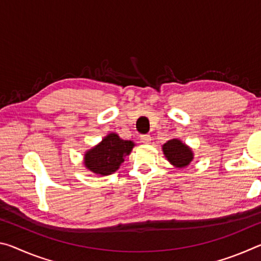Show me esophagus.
I'll use <instances>...</instances> for the list:
<instances>
[{"mask_svg":"<svg viewBox=\"0 0 261 261\" xmlns=\"http://www.w3.org/2000/svg\"><path fill=\"white\" fill-rule=\"evenodd\" d=\"M140 139H141V141H143L144 144H149V143H151V140H152L151 136H149V135H141L140 136Z\"/></svg>","mask_w":261,"mask_h":261,"instance_id":"esophagus-1","label":"esophagus"}]
</instances>
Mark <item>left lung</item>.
Wrapping results in <instances>:
<instances>
[{"label":"left lung","instance_id":"left-lung-1","mask_svg":"<svg viewBox=\"0 0 261 261\" xmlns=\"http://www.w3.org/2000/svg\"><path fill=\"white\" fill-rule=\"evenodd\" d=\"M162 148L168 161L176 167H187L193 159L191 149L178 139L168 140Z\"/></svg>","mask_w":261,"mask_h":261}]
</instances>
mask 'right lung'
Instances as JSON below:
<instances>
[{"label": "right lung", "instance_id": "right-lung-1", "mask_svg": "<svg viewBox=\"0 0 261 261\" xmlns=\"http://www.w3.org/2000/svg\"><path fill=\"white\" fill-rule=\"evenodd\" d=\"M134 146L132 141L110 134L85 154V166L95 174L110 175L120 168L124 156L130 154Z\"/></svg>", "mask_w": 261, "mask_h": 261}]
</instances>
